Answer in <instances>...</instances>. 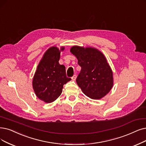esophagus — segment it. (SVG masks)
Returning <instances> with one entry per match:
<instances>
[{
  "label": "esophagus",
  "instance_id": "esophagus-1",
  "mask_svg": "<svg viewBox=\"0 0 146 146\" xmlns=\"http://www.w3.org/2000/svg\"><path fill=\"white\" fill-rule=\"evenodd\" d=\"M76 78H77V75H74L73 77H72V80H74V81H75V80H76Z\"/></svg>",
  "mask_w": 146,
  "mask_h": 146
}]
</instances>
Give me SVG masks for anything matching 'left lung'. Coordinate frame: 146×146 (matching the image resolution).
<instances>
[{
	"label": "left lung",
	"mask_w": 146,
	"mask_h": 146,
	"mask_svg": "<svg viewBox=\"0 0 146 146\" xmlns=\"http://www.w3.org/2000/svg\"><path fill=\"white\" fill-rule=\"evenodd\" d=\"M70 51L81 68L76 80L81 90L93 100L104 97L113 86V71L105 56L95 48L77 45L73 46Z\"/></svg>",
	"instance_id": "obj_1"
}]
</instances>
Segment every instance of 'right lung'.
I'll return each instance as SVG.
<instances>
[{
	"label": "right lung",
	"instance_id": "add662e5",
	"mask_svg": "<svg viewBox=\"0 0 146 146\" xmlns=\"http://www.w3.org/2000/svg\"><path fill=\"white\" fill-rule=\"evenodd\" d=\"M56 46L46 51L39 62L32 81L33 89L39 100L46 103L54 101L61 95L63 85L71 79L66 77L65 66L60 65V51Z\"/></svg>",
	"mask_w": 146,
	"mask_h": 146
}]
</instances>
